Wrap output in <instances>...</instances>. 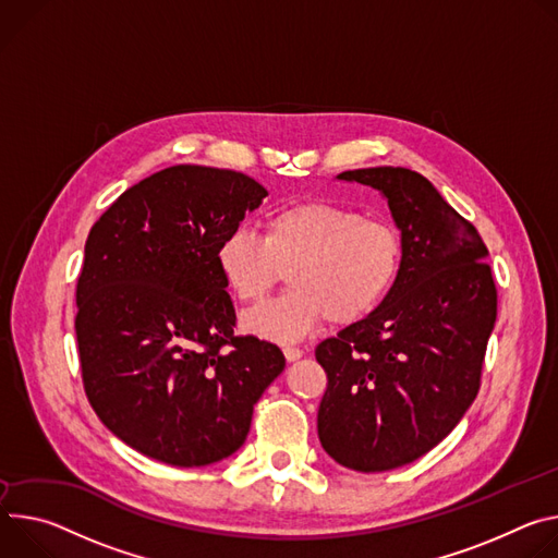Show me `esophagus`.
<instances>
[{"instance_id":"obj_1","label":"esophagus","mask_w":558,"mask_h":558,"mask_svg":"<svg viewBox=\"0 0 558 558\" xmlns=\"http://www.w3.org/2000/svg\"><path fill=\"white\" fill-rule=\"evenodd\" d=\"M283 356H286V361H299L301 356H303V350H299V348H292V345H288V348H283Z\"/></svg>"}]
</instances>
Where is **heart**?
I'll return each instance as SVG.
<instances>
[{
    "label": "heart",
    "instance_id": "heart-1",
    "mask_svg": "<svg viewBox=\"0 0 558 558\" xmlns=\"http://www.w3.org/2000/svg\"><path fill=\"white\" fill-rule=\"evenodd\" d=\"M228 290L247 305L262 303L281 272V299L243 317V330L270 341H299L324 319L348 326L384 301L401 270V236L384 219L330 202H299L270 213L262 241L232 228L215 247Z\"/></svg>",
    "mask_w": 558,
    "mask_h": 558
}]
</instances>
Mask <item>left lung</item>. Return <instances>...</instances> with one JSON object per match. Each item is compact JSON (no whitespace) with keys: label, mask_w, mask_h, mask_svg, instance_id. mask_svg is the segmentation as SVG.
<instances>
[{"label":"left lung","mask_w":558,"mask_h":558,"mask_svg":"<svg viewBox=\"0 0 558 558\" xmlns=\"http://www.w3.org/2000/svg\"><path fill=\"white\" fill-rule=\"evenodd\" d=\"M381 193L401 232V270L373 313L322 341L328 390L319 441L343 468L386 472L441 444L472 405L497 322L487 247L423 174L345 170Z\"/></svg>","instance_id":"8db88e82"}]
</instances>
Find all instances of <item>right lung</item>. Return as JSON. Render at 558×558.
<instances>
[{
  "mask_svg": "<svg viewBox=\"0 0 558 558\" xmlns=\"http://www.w3.org/2000/svg\"><path fill=\"white\" fill-rule=\"evenodd\" d=\"M247 174L170 166L97 219L77 281V343L88 401L137 452L177 468L234 454L286 356L234 337L215 264L219 239L262 206Z\"/></svg>",
  "mask_w": 558,
  "mask_h": 558,
  "instance_id": "obj_1",
  "label": "right lung"
}]
</instances>
